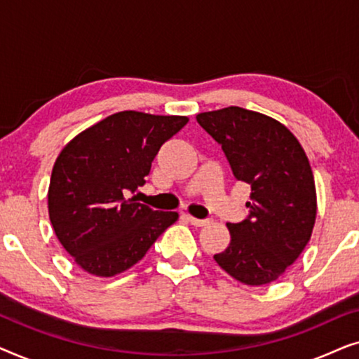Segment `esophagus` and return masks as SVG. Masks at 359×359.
<instances>
[{
  "label": "esophagus",
  "instance_id": "34e87169",
  "mask_svg": "<svg viewBox=\"0 0 359 359\" xmlns=\"http://www.w3.org/2000/svg\"><path fill=\"white\" fill-rule=\"evenodd\" d=\"M186 219H188L194 227H204V225L209 224L208 219H198V217H193V215H186Z\"/></svg>",
  "mask_w": 359,
  "mask_h": 359
}]
</instances>
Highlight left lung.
Here are the masks:
<instances>
[{
    "label": "left lung",
    "instance_id": "left-lung-1",
    "mask_svg": "<svg viewBox=\"0 0 359 359\" xmlns=\"http://www.w3.org/2000/svg\"><path fill=\"white\" fill-rule=\"evenodd\" d=\"M196 119L222 147L235 178L252 186L248 217L227 224L232 240L214 259L247 286L276 281L304 252L316 224L306 151L281 122L243 107L201 112Z\"/></svg>",
    "mask_w": 359,
    "mask_h": 359
}]
</instances>
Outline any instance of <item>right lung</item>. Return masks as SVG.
<instances>
[{"label":"right lung","mask_w":359,"mask_h":359,"mask_svg":"<svg viewBox=\"0 0 359 359\" xmlns=\"http://www.w3.org/2000/svg\"><path fill=\"white\" fill-rule=\"evenodd\" d=\"M188 121L122 111L63 147L48 186V217L86 273L111 278L127 271L176 222V212H158L129 194L145 184L160 147Z\"/></svg>","instance_id":"obj_1"}]
</instances>
